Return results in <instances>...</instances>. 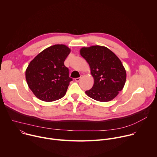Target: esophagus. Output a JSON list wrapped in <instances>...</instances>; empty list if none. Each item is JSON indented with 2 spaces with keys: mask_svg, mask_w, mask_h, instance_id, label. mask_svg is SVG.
Listing matches in <instances>:
<instances>
[{
  "mask_svg": "<svg viewBox=\"0 0 157 157\" xmlns=\"http://www.w3.org/2000/svg\"><path fill=\"white\" fill-rule=\"evenodd\" d=\"M80 80H81V78H75V81H76V82H79Z\"/></svg>",
  "mask_w": 157,
  "mask_h": 157,
  "instance_id": "34e87169",
  "label": "esophagus"
}]
</instances>
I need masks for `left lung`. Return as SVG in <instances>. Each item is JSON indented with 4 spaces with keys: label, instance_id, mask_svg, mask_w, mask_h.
I'll return each instance as SVG.
<instances>
[{
    "label": "left lung",
    "instance_id": "8db88e82",
    "mask_svg": "<svg viewBox=\"0 0 157 157\" xmlns=\"http://www.w3.org/2000/svg\"><path fill=\"white\" fill-rule=\"evenodd\" d=\"M81 55L91 68L94 82L86 94L100 102L113 100L122 91L126 81V71L119 58L109 48L102 46L83 47Z\"/></svg>",
    "mask_w": 157,
    "mask_h": 157
}]
</instances>
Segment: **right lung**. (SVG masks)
<instances>
[{
	"label": "right lung",
	"instance_id": "right-lung-1",
	"mask_svg": "<svg viewBox=\"0 0 157 157\" xmlns=\"http://www.w3.org/2000/svg\"><path fill=\"white\" fill-rule=\"evenodd\" d=\"M71 50L55 44L42 51L30 63L25 71L29 88L39 99L52 102L62 98L70 82L69 70L64 64Z\"/></svg>",
	"mask_w": 157,
	"mask_h": 157
}]
</instances>
